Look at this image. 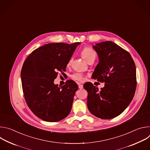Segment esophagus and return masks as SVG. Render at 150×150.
Wrapping results in <instances>:
<instances>
[{"instance_id":"esophagus-1","label":"esophagus","mask_w":150,"mask_h":150,"mask_svg":"<svg viewBox=\"0 0 150 150\" xmlns=\"http://www.w3.org/2000/svg\"><path fill=\"white\" fill-rule=\"evenodd\" d=\"M78 87L79 89H82L83 88V85L82 84H79L78 85Z\"/></svg>"}]
</instances>
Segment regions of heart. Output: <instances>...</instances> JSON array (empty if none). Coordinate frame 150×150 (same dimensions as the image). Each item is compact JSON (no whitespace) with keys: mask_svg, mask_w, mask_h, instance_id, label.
Wrapping results in <instances>:
<instances>
[{"mask_svg":"<svg viewBox=\"0 0 150 150\" xmlns=\"http://www.w3.org/2000/svg\"><path fill=\"white\" fill-rule=\"evenodd\" d=\"M81 56L85 61L87 62V60L91 57L96 56V53L91 48L88 47H85L82 49L81 51ZM71 63V60H70L68 63V65H69ZM71 78L79 82L83 81V77L80 74H78V73L74 74L71 76Z\"/></svg>","mask_w":150,"mask_h":150,"instance_id":"1","label":"heart"}]
</instances>
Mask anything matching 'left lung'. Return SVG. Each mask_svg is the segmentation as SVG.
<instances>
[{
  "instance_id": "left-lung-1",
  "label": "left lung",
  "mask_w": 150,
  "mask_h": 150,
  "mask_svg": "<svg viewBox=\"0 0 150 150\" xmlns=\"http://www.w3.org/2000/svg\"><path fill=\"white\" fill-rule=\"evenodd\" d=\"M99 57L93 78L105 86L98 90L91 82L85 83L87 107L95 116L110 119L120 115L131 102L137 87L135 62L127 51L112 41L93 46Z\"/></svg>"
}]
</instances>
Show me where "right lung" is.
<instances>
[{
    "mask_svg": "<svg viewBox=\"0 0 150 150\" xmlns=\"http://www.w3.org/2000/svg\"><path fill=\"white\" fill-rule=\"evenodd\" d=\"M80 43L47 44L34 50L25 60L21 72L24 98L32 112L41 119L56 122L70 113L78 85L68 80L60 88L53 82L59 72H65Z\"/></svg>",
    "mask_w": 150,
    "mask_h": 150,
    "instance_id": "right-lung-1",
    "label": "right lung"
}]
</instances>
